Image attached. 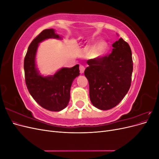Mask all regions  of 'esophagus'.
Listing matches in <instances>:
<instances>
[{"label":"esophagus","mask_w":159,"mask_h":159,"mask_svg":"<svg viewBox=\"0 0 159 159\" xmlns=\"http://www.w3.org/2000/svg\"><path fill=\"white\" fill-rule=\"evenodd\" d=\"M85 70V67L83 65H80V74H83Z\"/></svg>","instance_id":"obj_1"}]
</instances>
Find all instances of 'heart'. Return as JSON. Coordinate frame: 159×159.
I'll list each match as a JSON object with an SVG mask.
<instances>
[{
  "mask_svg": "<svg viewBox=\"0 0 159 159\" xmlns=\"http://www.w3.org/2000/svg\"><path fill=\"white\" fill-rule=\"evenodd\" d=\"M107 48V43L104 41L102 40L99 43H98L96 46L94 47V49L93 51V56L94 57H99L102 56L105 50Z\"/></svg>",
  "mask_w": 159,
  "mask_h": 159,
  "instance_id": "obj_1",
  "label": "heart"
}]
</instances>
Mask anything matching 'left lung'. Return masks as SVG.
I'll return each instance as SVG.
<instances>
[{
    "mask_svg": "<svg viewBox=\"0 0 159 159\" xmlns=\"http://www.w3.org/2000/svg\"><path fill=\"white\" fill-rule=\"evenodd\" d=\"M112 46L109 54L88 60L89 67L84 71L89 81L91 102L102 110L118 105L131 84L133 64L131 48L121 38Z\"/></svg>",
    "mask_w": 159,
    "mask_h": 159,
    "instance_id": "obj_1",
    "label": "left lung"
}]
</instances>
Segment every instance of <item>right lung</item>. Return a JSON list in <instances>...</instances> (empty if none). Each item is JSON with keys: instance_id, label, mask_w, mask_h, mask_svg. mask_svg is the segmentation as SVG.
<instances>
[{"instance_id": "obj_1", "label": "right lung", "mask_w": 159, "mask_h": 159, "mask_svg": "<svg viewBox=\"0 0 159 159\" xmlns=\"http://www.w3.org/2000/svg\"><path fill=\"white\" fill-rule=\"evenodd\" d=\"M48 38L61 39L54 29H46L28 46L24 61L25 81L32 97L41 107L52 111H60L66 107L70 102L72 82L80 75L79 65L61 68L53 75H41L35 63L36 51L38 44Z\"/></svg>"}]
</instances>
